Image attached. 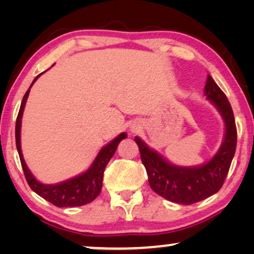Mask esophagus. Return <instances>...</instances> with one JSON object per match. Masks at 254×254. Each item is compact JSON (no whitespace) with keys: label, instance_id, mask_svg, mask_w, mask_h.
<instances>
[{"label":"esophagus","instance_id":"34e87169","mask_svg":"<svg viewBox=\"0 0 254 254\" xmlns=\"http://www.w3.org/2000/svg\"><path fill=\"white\" fill-rule=\"evenodd\" d=\"M135 129H137V128H135V127H133V129H131V130H133V131H134Z\"/></svg>","mask_w":254,"mask_h":254}]
</instances>
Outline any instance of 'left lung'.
I'll return each mask as SVG.
<instances>
[{"label":"left lung","instance_id":"8db88e82","mask_svg":"<svg viewBox=\"0 0 254 254\" xmlns=\"http://www.w3.org/2000/svg\"><path fill=\"white\" fill-rule=\"evenodd\" d=\"M204 95L216 106L225 124V135L216 155L206 164L183 168L165 161L141 140L135 137L141 161L147 170L149 185L158 195L182 204H193L220 190L230 169L237 145V128L231 105L210 75H208Z\"/></svg>","mask_w":254,"mask_h":254}]
</instances>
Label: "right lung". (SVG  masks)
Returning <instances> with one entry per match:
<instances>
[{
  "instance_id": "right-lung-1",
  "label": "right lung",
  "mask_w": 254,
  "mask_h": 254,
  "mask_svg": "<svg viewBox=\"0 0 254 254\" xmlns=\"http://www.w3.org/2000/svg\"><path fill=\"white\" fill-rule=\"evenodd\" d=\"M40 75H38L33 79L31 86L33 85V83L37 81V78ZM30 88L25 95H24L23 102L20 104V109L16 120V147L27 184H29V186L33 192H36L38 195H40L43 199L47 200L48 202L53 203L57 207H79L83 206V204L90 203L99 195L103 186L104 170H105L107 163L110 162V159L112 158L114 152H116L118 144L120 143L121 140L127 137V134L121 133L119 136H117L109 144H106L105 147L102 148V150L98 152L96 159L93 161L92 165L84 173H82V175L74 177V178L69 180H65L64 183L55 184V185H45V184H41L34 178L29 168H27L26 163L23 158L22 149H20L22 117L24 107H25L26 104V99L30 93Z\"/></svg>"
}]
</instances>
